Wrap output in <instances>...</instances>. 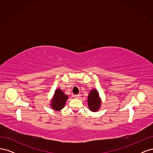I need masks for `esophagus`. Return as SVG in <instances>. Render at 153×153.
<instances>
[{"label": "esophagus", "mask_w": 153, "mask_h": 153, "mask_svg": "<svg viewBox=\"0 0 153 153\" xmlns=\"http://www.w3.org/2000/svg\"><path fill=\"white\" fill-rule=\"evenodd\" d=\"M74 96H75V98H80V94H75V95Z\"/></svg>", "instance_id": "esophagus-1"}]
</instances>
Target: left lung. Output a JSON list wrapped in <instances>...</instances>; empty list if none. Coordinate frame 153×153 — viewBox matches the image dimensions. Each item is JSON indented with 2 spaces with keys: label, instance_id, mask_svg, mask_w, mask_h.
I'll return each mask as SVG.
<instances>
[{
  "label": "left lung",
  "instance_id": "obj_1",
  "mask_svg": "<svg viewBox=\"0 0 153 153\" xmlns=\"http://www.w3.org/2000/svg\"><path fill=\"white\" fill-rule=\"evenodd\" d=\"M88 106L92 112H97L99 110L101 101L99 96V93L96 89H92L88 96Z\"/></svg>",
  "mask_w": 153,
  "mask_h": 153
}]
</instances>
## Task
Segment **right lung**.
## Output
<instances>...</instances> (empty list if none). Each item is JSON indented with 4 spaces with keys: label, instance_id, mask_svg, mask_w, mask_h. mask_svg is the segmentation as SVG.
<instances>
[{
    "label": "right lung",
    "instance_id": "add662e5",
    "mask_svg": "<svg viewBox=\"0 0 153 153\" xmlns=\"http://www.w3.org/2000/svg\"><path fill=\"white\" fill-rule=\"evenodd\" d=\"M68 98V96L64 94L61 89H56L51 101V107L55 111L62 110L65 106Z\"/></svg>",
    "mask_w": 153,
    "mask_h": 153
}]
</instances>
